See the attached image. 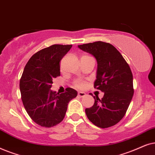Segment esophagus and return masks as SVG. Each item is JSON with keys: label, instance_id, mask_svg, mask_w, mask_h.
Instances as JSON below:
<instances>
[{"label": "esophagus", "instance_id": "esophagus-1", "mask_svg": "<svg viewBox=\"0 0 155 155\" xmlns=\"http://www.w3.org/2000/svg\"><path fill=\"white\" fill-rule=\"evenodd\" d=\"M85 96H86V94L84 92H82V91L78 92V96H79V98H82V97H84Z\"/></svg>", "mask_w": 155, "mask_h": 155}]
</instances>
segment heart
<instances>
[{"instance_id":"obj_1","label":"heart","mask_w":155,"mask_h":155,"mask_svg":"<svg viewBox=\"0 0 155 155\" xmlns=\"http://www.w3.org/2000/svg\"><path fill=\"white\" fill-rule=\"evenodd\" d=\"M74 86L78 88H83L86 86V81H83V80H76V81L74 82Z\"/></svg>"}]
</instances>
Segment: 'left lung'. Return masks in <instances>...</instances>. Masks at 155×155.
Returning a JSON list of instances; mask_svg holds the SVG:
<instances>
[{
  "mask_svg": "<svg viewBox=\"0 0 155 155\" xmlns=\"http://www.w3.org/2000/svg\"><path fill=\"white\" fill-rule=\"evenodd\" d=\"M78 47L96 58L94 88L104 93L101 99L93 96L95 103L90 108H86V114L91 122L99 127L113 126L124 117L133 98V77L130 68L122 54L109 43L98 41Z\"/></svg>",
  "mask_w": 155,
  "mask_h": 155,
  "instance_id": "1",
  "label": "left lung"
}]
</instances>
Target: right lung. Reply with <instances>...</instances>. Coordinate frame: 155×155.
Segmentation results:
<instances>
[{
  "label": "right lung",
  "mask_w": 155,
  "mask_h": 155,
  "mask_svg": "<svg viewBox=\"0 0 155 155\" xmlns=\"http://www.w3.org/2000/svg\"><path fill=\"white\" fill-rule=\"evenodd\" d=\"M72 45H53L33 54L25 67L20 81L24 107L31 119L45 127L63 120L69 101L77 91L67 88L59 94L51 90L53 79L60 76L59 61Z\"/></svg>",
  "instance_id": "add662e5"
}]
</instances>
